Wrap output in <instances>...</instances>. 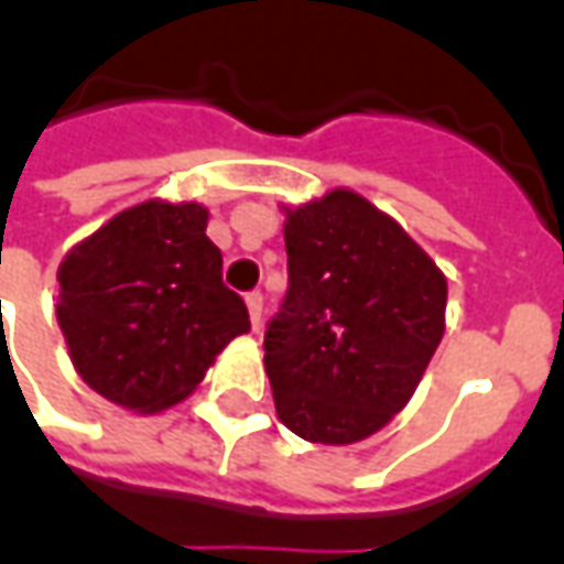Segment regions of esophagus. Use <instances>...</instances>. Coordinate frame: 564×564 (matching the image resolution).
I'll list each match as a JSON object with an SVG mask.
<instances>
[{"instance_id": "obj_1", "label": "esophagus", "mask_w": 564, "mask_h": 564, "mask_svg": "<svg viewBox=\"0 0 564 564\" xmlns=\"http://www.w3.org/2000/svg\"><path fill=\"white\" fill-rule=\"evenodd\" d=\"M247 311H250V323H253V329H259V319H262V293L253 290V293L245 295Z\"/></svg>"}]
</instances>
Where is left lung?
<instances>
[{
	"instance_id": "obj_1",
	"label": "left lung",
	"mask_w": 564,
	"mask_h": 564,
	"mask_svg": "<svg viewBox=\"0 0 564 564\" xmlns=\"http://www.w3.org/2000/svg\"><path fill=\"white\" fill-rule=\"evenodd\" d=\"M290 286L265 329L281 423L356 444L411 402L444 335L447 278L390 214L332 189L283 223Z\"/></svg>"
}]
</instances>
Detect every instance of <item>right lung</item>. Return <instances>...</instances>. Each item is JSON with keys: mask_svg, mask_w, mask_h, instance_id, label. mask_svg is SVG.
Segmentation results:
<instances>
[{"mask_svg": "<svg viewBox=\"0 0 564 564\" xmlns=\"http://www.w3.org/2000/svg\"><path fill=\"white\" fill-rule=\"evenodd\" d=\"M208 208L150 198L59 262L56 319L72 366L108 402L156 414L196 390L226 344L250 329L205 235Z\"/></svg>", "mask_w": 564, "mask_h": 564, "instance_id": "obj_1", "label": "right lung"}]
</instances>
